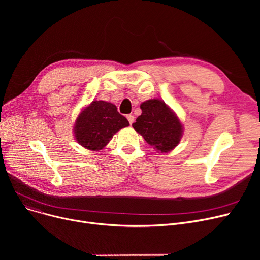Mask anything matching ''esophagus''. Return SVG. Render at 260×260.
<instances>
[{"label": "esophagus", "instance_id": "1", "mask_svg": "<svg viewBox=\"0 0 260 260\" xmlns=\"http://www.w3.org/2000/svg\"><path fill=\"white\" fill-rule=\"evenodd\" d=\"M126 118H127V120H128V122H129V124H133V122H134V120H135V117H134L133 115H127Z\"/></svg>", "mask_w": 260, "mask_h": 260}]
</instances>
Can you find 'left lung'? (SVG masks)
Masks as SVG:
<instances>
[{"label":"left lung","mask_w":260,"mask_h":260,"mask_svg":"<svg viewBox=\"0 0 260 260\" xmlns=\"http://www.w3.org/2000/svg\"><path fill=\"white\" fill-rule=\"evenodd\" d=\"M142 114L133 123L135 131L159 153H168L179 144L183 127L179 118L159 99L141 103Z\"/></svg>","instance_id":"1"}]
</instances>
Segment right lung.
Segmentation results:
<instances>
[{"label":"right lung","mask_w":260,"mask_h":260,"mask_svg":"<svg viewBox=\"0 0 260 260\" xmlns=\"http://www.w3.org/2000/svg\"><path fill=\"white\" fill-rule=\"evenodd\" d=\"M128 125L127 119L119 114L116 105L94 100L77 117L74 134L80 145L98 152L106 146L118 131Z\"/></svg>","instance_id":"add662e5"}]
</instances>
